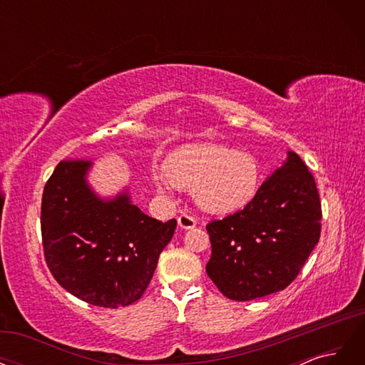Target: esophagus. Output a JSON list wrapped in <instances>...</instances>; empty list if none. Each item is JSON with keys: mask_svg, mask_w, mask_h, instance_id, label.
<instances>
[{"mask_svg": "<svg viewBox=\"0 0 365 365\" xmlns=\"http://www.w3.org/2000/svg\"><path fill=\"white\" fill-rule=\"evenodd\" d=\"M178 225L182 228V230H192L195 228L196 225V219L193 216H189V215H181L178 217Z\"/></svg>", "mask_w": 365, "mask_h": 365, "instance_id": "34e87169", "label": "esophagus"}]
</instances>
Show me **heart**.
Segmentation results:
<instances>
[{"mask_svg":"<svg viewBox=\"0 0 365 365\" xmlns=\"http://www.w3.org/2000/svg\"><path fill=\"white\" fill-rule=\"evenodd\" d=\"M163 195L173 187L193 189L196 205L207 213L227 215L247 207L260 185L257 160L247 152L215 143H195L175 149L155 175Z\"/></svg>","mask_w":365,"mask_h":365,"instance_id":"heart-1","label":"heart"}]
</instances>
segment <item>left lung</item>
Returning a JSON list of instances; mask_svg holds the SVG:
<instances>
[{
    "mask_svg": "<svg viewBox=\"0 0 365 365\" xmlns=\"http://www.w3.org/2000/svg\"><path fill=\"white\" fill-rule=\"evenodd\" d=\"M205 271L227 298L250 302L283 291L300 272L322 231L312 173L295 152L263 181L244 210L207 225Z\"/></svg>",
    "mask_w": 365,
    "mask_h": 365,
    "instance_id": "1",
    "label": "left lung"
}]
</instances>
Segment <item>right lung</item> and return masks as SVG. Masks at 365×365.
I'll list each match as a JSON object with an SVG mask.
<instances>
[{"instance_id":"obj_1","label":"right lung","mask_w":365,"mask_h":365,"mask_svg":"<svg viewBox=\"0 0 365 365\" xmlns=\"http://www.w3.org/2000/svg\"><path fill=\"white\" fill-rule=\"evenodd\" d=\"M91 161H61L43 187L41 231L53 277L74 297L102 307L135 303L146 291L176 220L160 222L132 202L88 182Z\"/></svg>"}]
</instances>
